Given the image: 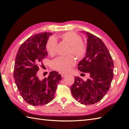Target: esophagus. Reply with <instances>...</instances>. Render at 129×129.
Returning a JSON list of instances; mask_svg holds the SVG:
<instances>
[{"label":"esophagus","mask_w":129,"mask_h":129,"mask_svg":"<svg viewBox=\"0 0 129 129\" xmlns=\"http://www.w3.org/2000/svg\"><path fill=\"white\" fill-rule=\"evenodd\" d=\"M66 74H65V73H61V76L62 78H64V77H65V76H66Z\"/></svg>","instance_id":"esophagus-1"}]
</instances>
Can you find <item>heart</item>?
<instances>
[{
    "instance_id": "heart-1",
    "label": "heart",
    "mask_w": 129,
    "mask_h": 129,
    "mask_svg": "<svg viewBox=\"0 0 129 129\" xmlns=\"http://www.w3.org/2000/svg\"><path fill=\"white\" fill-rule=\"evenodd\" d=\"M59 38L63 42L70 45L69 54H73L78 59H81L85 55L87 46L82 41V38L74 32L69 31L60 34ZM57 40L54 37H49L46 42L45 49L50 55L55 54ZM75 64V60L72 55L59 56L53 60L52 66L54 69L62 73H67Z\"/></svg>"
}]
</instances>
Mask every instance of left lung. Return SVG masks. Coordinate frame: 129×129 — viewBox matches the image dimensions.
<instances>
[{
    "label": "left lung",
    "mask_w": 129,
    "mask_h": 129,
    "mask_svg": "<svg viewBox=\"0 0 129 129\" xmlns=\"http://www.w3.org/2000/svg\"><path fill=\"white\" fill-rule=\"evenodd\" d=\"M83 32L87 36V51L78 69L89 73L90 78L85 81L76 76L70 90L78 102L91 105L100 101L108 91L114 76V62L108 48L99 38Z\"/></svg>",
    "instance_id": "obj_1"
}]
</instances>
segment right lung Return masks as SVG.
I'll return each mask as SVG.
<instances>
[{"instance_id":"obj_1","label":"right lung","mask_w":129,"mask_h":129,"mask_svg":"<svg viewBox=\"0 0 129 129\" xmlns=\"http://www.w3.org/2000/svg\"><path fill=\"white\" fill-rule=\"evenodd\" d=\"M51 34L44 32L33 35L21 45L16 55L14 69L16 85L23 99L33 106L43 105L53 100L61 79L58 72L54 71L43 80L37 76L38 65L47 56L45 44Z\"/></svg>"}]
</instances>
